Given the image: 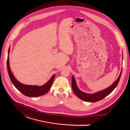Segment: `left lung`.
<instances>
[{
    "label": "left lung",
    "instance_id": "1",
    "mask_svg": "<svg viewBox=\"0 0 130 130\" xmlns=\"http://www.w3.org/2000/svg\"><path fill=\"white\" fill-rule=\"evenodd\" d=\"M121 73H122V70L120 72V74L118 78H117V80L114 82L113 84L111 85L110 87H108L104 90H101V91L98 92L93 94H87L81 91V90L78 88L75 80L74 77L73 76L72 78V89L74 93L76 94V95L80 98V99L87 101V102H90V103H94V102H96L98 101H100L104 99L106 96L111 93L113 90L116 88L118 84L121 75Z\"/></svg>",
    "mask_w": 130,
    "mask_h": 130
}]
</instances>
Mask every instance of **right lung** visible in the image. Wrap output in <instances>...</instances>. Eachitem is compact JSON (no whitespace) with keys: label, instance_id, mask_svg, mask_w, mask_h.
<instances>
[{"label":"right lung","instance_id":"add662e5","mask_svg":"<svg viewBox=\"0 0 130 130\" xmlns=\"http://www.w3.org/2000/svg\"><path fill=\"white\" fill-rule=\"evenodd\" d=\"M10 48L8 50V56H7V69L8 71L9 75L11 79V82H12L13 85L14 87L16 88L19 92H21L24 95L27 96L31 97H37L39 96H41L48 92L50 89L52 87V85L53 83L54 80L55 78V75H54L48 82L41 86H31V85H24L20 82H19L16 78L14 76L13 74L12 73L9 63V54H10Z\"/></svg>","mask_w":130,"mask_h":130}]
</instances>
